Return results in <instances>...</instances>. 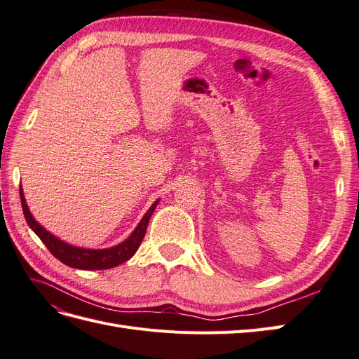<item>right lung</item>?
<instances>
[{"mask_svg": "<svg viewBox=\"0 0 359 359\" xmlns=\"http://www.w3.org/2000/svg\"><path fill=\"white\" fill-rule=\"evenodd\" d=\"M20 194V203H22V211L25 215V220L29 224L32 231L36 232V235L40 238L41 243L48 247L49 252L55 256L58 260H61L62 264H66L67 266L72 268H79V269H107V268H114L121 265L126 260L132 257L136 250L139 248L140 243H142L145 232H147V226L151 219V214L154 212L156 206L158 201L153 203V206L147 211L144 215V219L140 220L133 233L130 235L127 240L121 244H118L112 248H103V250H90V248H81V247H73L69 245L67 243H64L58 240L57 236H53L50 232H48L45 227H41L36 220L34 217L31 215L28 205L24 198V191L22 187L19 189Z\"/></svg>", "mask_w": 359, "mask_h": 359, "instance_id": "add662e5", "label": "right lung"}]
</instances>
